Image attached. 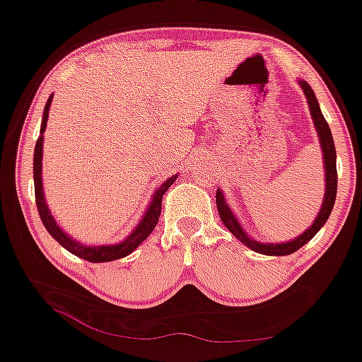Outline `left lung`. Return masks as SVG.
Wrapping results in <instances>:
<instances>
[{
    "mask_svg": "<svg viewBox=\"0 0 362 362\" xmlns=\"http://www.w3.org/2000/svg\"><path fill=\"white\" fill-rule=\"evenodd\" d=\"M298 86L302 87L303 94H305L307 103H308V110H310L312 119H313V126L317 129V136H319L320 141V148H322V155H324V168H325V194H324V200H322V207L317 214L315 221H313L312 226L308 229L303 230L300 236H297L291 241H285V243H261L252 239L250 234L246 233L245 228H243L241 223L238 221V217L234 216L233 209L229 207L228 200H226L223 190L217 189L216 192V204H217V211H219L221 221H223L226 228H228L230 233L236 236V239L243 243V245L250 247V250L259 252V255H268V256H286L300 250L303 245H307L310 239L319 233L322 226L325 224V221L329 219L330 212H332L334 202H335V195H337V167H335V146H334V138L332 133H330V128L325 121L324 115H322L319 101H317L315 93L312 90V87L308 86V82L300 81L298 79Z\"/></svg>",
    "mask_w": 362,
    "mask_h": 362,
    "instance_id": "1",
    "label": "left lung"
}]
</instances>
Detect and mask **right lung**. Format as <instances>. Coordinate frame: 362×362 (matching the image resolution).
<instances>
[{
    "label": "right lung",
    "instance_id": "1",
    "mask_svg": "<svg viewBox=\"0 0 362 362\" xmlns=\"http://www.w3.org/2000/svg\"><path fill=\"white\" fill-rule=\"evenodd\" d=\"M54 94L50 95L49 101L45 104V110H43V117H42V126H40V136L37 139V145H35V153H33V182H35V202H37L38 214H40V219L45 229L49 230L52 238L59 243L60 246L65 247L72 255L79 256V258L90 261V263H107V261H115L119 258H124V256L132 255V252L136 250V247L141 245L145 239L153 233L156 223H158L160 212H162V199L163 194L167 192L168 187L177 180L178 173L172 175L167 180L163 182L158 189L155 190L153 197H151L150 204H148L145 214L141 216L139 223L136 224L132 233L126 236L123 241L116 243V245H101V246H90L84 245V243L76 241V239L69 236L65 230L57 224L55 217L50 214V209L47 206L45 194H43V180H42V160H43V133H45L47 121H49V111L50 104Z\"/></svg>",
    "mask_w": 362,
    "mask_h": 362
}]
</instances>
